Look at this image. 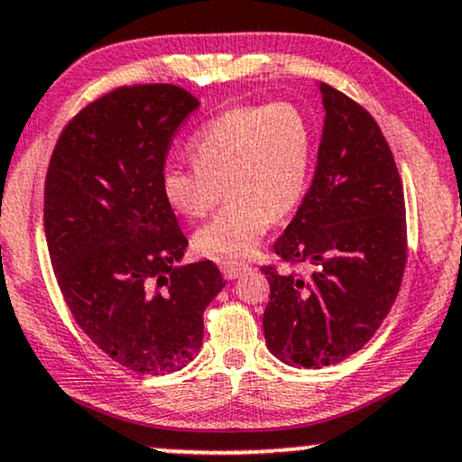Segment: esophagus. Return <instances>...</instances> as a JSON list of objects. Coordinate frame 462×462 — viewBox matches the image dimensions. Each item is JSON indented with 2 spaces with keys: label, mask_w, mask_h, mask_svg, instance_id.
<instances>
[{
  "label": "esophagus",
  "mask_w": 462,
  "mask_h": 462,
  "mask_svg": "<svg viewBox=\"0 0 462 462\" xmlns=\"http://www.w3.org/2000/svg\"><path fill=\"white\" fill-rule=\"evenodd\" d=\"M249 264H245V262H236V260H224L221 262V273H224V277L226 279H236V277H241L243 273H247L249 271Z\"/></svg>",
  "instance_id": "obj_1"
}]
</instances>
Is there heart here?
<instances>
[{
  "label": "heart",
  "mask_w": 462,
  "mask_h": 462,
  "mask_svg": "<svg viewBox=\"0 0 462 462\" xmlns=\"http://www.w3.org/2000/svg\"><path fill=\"white\" fill-rule=\"evenodd\" d=\"M311 151V125L294 104L230 108L191 138V166L162 172L163 198L183 217L202 219L224 185L227 204L196 232L194 245L213 258H243L274 215H288L305 196Z\"/></svg>",
  "instance_id": "1"
}]
</instances>
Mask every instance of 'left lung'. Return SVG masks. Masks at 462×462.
<instances>
[{"mask_svg": "<svg viewBox=\"0 0 462 462\" xmlns=\"http://www.w3.org/2000/svg\"><path fill=\"white\" fill-rule=\"evenodd\" d=\"M326 110L311 188L274 243L288 264L262 266L271 283L264 338L290 366L322 369L369 343L399 294L407 264L401 174L375 119L322 83Z\"/></svg>", "mask_w": 462, "mask_h": 462, "instance_id": "8db88e82", "label": "left lung"}]
</instances>
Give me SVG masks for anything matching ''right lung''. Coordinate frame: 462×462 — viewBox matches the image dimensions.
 Returning <instances> with one entry per match:
<instances>
[{
    "label": "right lung",
    "instance_id": "add662e5",
    "mask_svg": "<svg viewBox=\"0 0 462 462\" xmlns=\"http://www.w3.org/2000/svg\"><path fill=\"white\" fill-rule=\"evenodd\" d=\"M200 102L183 87H116L63 127L44 185L52 271L87 337L134 373L183 369L202 347L204 309L226 282L188 249L163 198L172 136Z\"/></svg>",
    "mask_w": 462,
    "mask_h": 462
}]
</instances>
